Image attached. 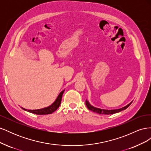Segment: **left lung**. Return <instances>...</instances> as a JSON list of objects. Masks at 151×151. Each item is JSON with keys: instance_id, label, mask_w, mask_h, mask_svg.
<instances>
[{"instance_id": "left-lung-1", "label": "left lung", "mask_w": 151, "mask_h": 151, "mask_svg": "<svg viewBox=\"0 0 151 151\" xmlns=\"http://www.w3.org/2000/svg\"><path fill=\"white\" fill-rule=\"evenodd\" d=\"M132 102H131L130 103H129V104H127L126 106L123 107L122 108L120 109H113V110H108V109H99L98 108H95L93 106H91V105L89 103V102L86 100V104L88 108L89 109V110L93 111V112H95L96 113L98 114H102V115H111V114H114V113H116L118 112H120L122 110H124V109H127L128 107H129L130 105L132 104Z\"/></svg>"}]
</instances>
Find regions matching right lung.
<instances>
[{"instance_id": "obj_1", "label": "right lung", "mask_w": 151, "mask_h": 151, "mask_svg": "<svg viewBox=\"0 0 151 151\" xmlns=\"http://www.w3.org/2000/svg\"><path fill=\"white\" fill-rule=\"evenodd\" d=\"M64 92V90L62 91V92L59 94L58 96L57 97V99L52 105L50 106L45 108L43 109H35V110H29V109H26L24 108H22L24 110L34 113V114H36V115H48V114H51L53 112H54L55 110H57V108L60 106V104L61 103V101H62V97L63 93Z\"/></svg>"}]
</instances>
